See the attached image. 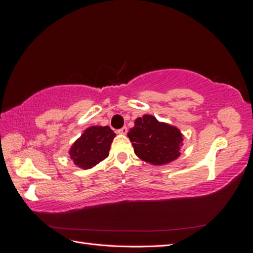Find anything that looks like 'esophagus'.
I'll return each instance as SVG.
<instances>
[{"label":"esophagus","instance_id":"1","mask_svg":"<svg viewBox=\"0 0 253 253\" xmlns=\"http://www.w3.org/2000/svg\"><path fill=\"white\" fill-rule=\"evenodd\" d=\"M127 133V127L126 126H124V127H121L120 129H118V134H120V135H126Z\"/></svg>","mask_w":253,"mask_h":253}]
</instances>
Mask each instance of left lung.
I'll list each match as a JSON object with an SVG mask.
<instances>
[{
  "label": "left lung",
  "mask_w": 253,
  "mask_h": 253,
  "mask_svg": "<svg viewBox=\"0 0 253 253\" xmlns=\"http://www.w3.org/2000/svg\"><path fill=\"white\" fill-rule=\"evenodd\" d=\"M127 137L137 157L153 166L168 165L180 156L183 135L179 128L152 115L137 118Z\"/></svg>",
  "instance_id": "1"
}]
</instances>
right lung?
I'll return each instance as SVG.
<instances>
[{"instance_id": "add662e5", "label": "right lung", "mask_w": 253, "mask_h": 253, "mask_svg": "<svg viewBox=\"0 0 253 253\" xmlns=\"http://www.w3.org/2000/svg\"><path fill=\"white\" fill-rule=\"evenodd\" d=\"M115 134L110 126H93L87 127L70 149L71 159L80 169L87 170L109 156Z\"/></svg>"}]
</instances>
